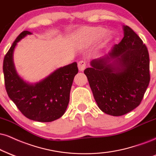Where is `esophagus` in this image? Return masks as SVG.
Segmentation results:
<instances>
[{"instance_id": "obj_1", "label": "esophagus", "mask_w": 156, "mask_h": 156, "mask_svg": "<svg viewBox=\"0 0 156 156\" xmlns=\"http://www.w3.org/2000/svg\"><path fill=\"white\" fill-rule=\"evenodd\" d=\"M86 67V62L84 61H80L78 62V68H79V70L80 71V72H82V71L84 70V69H85Z\"/></svg>"}]
</instances>
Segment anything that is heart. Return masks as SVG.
Returning <instances> with one entry per match:
<instances>
[{
	"mask_svg": "<svg viewBox=\"0 0 156 156\" xmlns=\"http://www.w3.org/2000/svg\"><path fill=\"white\" fill-rule=\"evenodd\" d=\"M104 32L105 29L102 27H84L79 32V36L81 40L82 45L84 47H89L95 43V42H97L104 34ZM110 38L111 35L109 34L103 35L100 40L98 48L101 49L104 47L107 42L110 40Z\"/></svg>",
	"mask_w": 156,
	"mask_h": 156,
	"instance_id": "1",
	"label": "heart"
}]
</instances>
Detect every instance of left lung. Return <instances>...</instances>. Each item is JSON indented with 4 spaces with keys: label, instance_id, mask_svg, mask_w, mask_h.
I'll return each mask as SVG.
<instances>
[{
    "label": "left lung",
    "instance_id": "obj_1",
    "mask_svg": "<svg viewBox=\"0 0 156 156\" xmlns=\"http://www.w3.org/2000/svg\"><path fill=\"white\" fill-rule=\"evenodd\" d=\"M123 29L122 41L84 71L99 108L114 116L140 104L151 80L147 47L129 27Z\"/></svg>",
    "mask_w": 156,
    "mask_h": 156
}]
</instances>
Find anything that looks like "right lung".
I'll return each mask as SVG.
<instances>
[{
	"label": "right lung",
	"instance_id": "1",
	"mask_svg": "<svg viewBox=\"0 0 156 156\" xmlns=\"http://www.w3.org/2000/svg\"><path fill=\"white\" fill-rule=\"evenodd\" d=\"M27 34L23 31L5 54L3 70L5 90L10 99L27 118L40 122H51L64 114L69 102L70 90L77 63L74 62L57 69L41 81L34 84L26 82L17 74L13 53L17 43Z\"/></svg>",
	"mask_w": 156,
	"mask_h": 156
}]
</instances>
